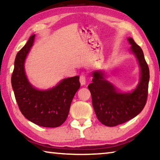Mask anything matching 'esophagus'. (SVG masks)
<instances>
[{
  "mask_svg": "<svg viewBox=\"0 0 160 160\" xmlns=\"http://www.w3.org/2000/svg\"><path fill=\"white\" fill-rule=\"evenodd\" d=\"M80 82L82 85H85L86 83V77L85 75H81L80 76Z\"/></svg>",
  "mask_w": 160,
  "mask_h": 160,
  "instance_id": "34e87169",
  "label": "esophagus"
}]
</instances>
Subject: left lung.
I'll list each match as a JSON object with an SVG mask.
<instances>
[{
    "mask_svg": "<svg viewBox=\"0 0 160 160\" xmlns=\"http://www.w3.org/2000/svg\"><path fill=\"white\" fill-rule=\"evenodd\" d=\"M131 52L138 61L140 78L131 92H121L104 78L102 71L92 72V82L88 85L92 106L98 120L107 126H116L135 117L142 112L147 102L150 70L142 48L131 37L128 38Z\"/></svg>",
    "mask_w": 160,
    "mask_h": 160,
    "instance_id": "obj_1",
    "label": "left lung"
}]
</instances>
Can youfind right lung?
<instances>
[{"mask_svg":"<svg viewBox=\"0 0 160 160\" xmlns=\"http://www.w3.org/2000/svg\"><path fill=\"white\" fill-rule=\"evenodd\" d=\"M35 34L17 53L11 83L19 109L26 118L38 126L56 128L62 125L68 115L70 104L80 87L79 76L66 78L47 90H39L29 82L25 61L32 47Z\"/></svg>","mask_w":160,"mask_h":160,"instance_id":"right-lung-1","label":"right lung"}]
</instances>
